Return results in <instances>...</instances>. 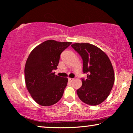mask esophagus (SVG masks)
Masks as SVG:
<instances>
[{
    "label": "esophagus",
    "instance_id": "1",
    "mask_svg": "<svg viewBox=\"0 0 133 133\" xmlns=\"http://www.w3.org/2000/svg\"><path fill=\"white\" fill-rule=\"evenodd\" d=\"M69 82H73V81L74 80H75V79H74V78H69Z\"/></svg>",
    "mask_w": 133,
    "mask_h": 133
}]
</instances>
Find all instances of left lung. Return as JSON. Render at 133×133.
<instances>
[{"label":"left lung","instance_id":"obj_1","mask_svg":"<svg viewBox=\"0 0 133 133\" xmlns=\"http://www.w3.org/2000/svg\"><path fill=\"white\" fill-rule=\"evenodd\" d=\"M83 60V73L87 78H82V85L77 90L78 97L89 105L100 104L107 98L114 83L113 67L106 54L90 43L71 45Z\"/></svg>","mask_w":133,"mask_h":133}]
</instances>
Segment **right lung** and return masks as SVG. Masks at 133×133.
<instances>
[{
  "mask_svg": "<svg viewBox=\"0 0 133 133\" xmlns=\"http://www.w3.org/2000/svg\"><path fill=\"white\" fill-rule=\"evenodd\" d=\"M71 44L49 40L30 53L24 68L26 87L36 102L43 106L56 104L62 97L68 79L55 75L61 53Z\"/></svg>",
  "mask_w": 133,
  "mask_h": 133,
  "instance_id": "1",
  "label": "right lung"
}]
</instances>
